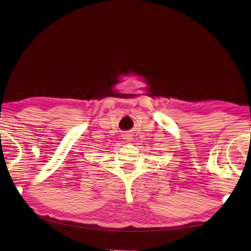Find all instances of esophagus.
<instances>
[{"instance_id": "1", "label": "esophagus", "mask_w": 251, "mask_h": 251, "mask_svg": "<svg viewBox=\"0 0 251 251\" xmlns=\"http://www.w3.org/2000/svg\"><path fill=\"white\" fill-rule=\"evenodd\" d=\"M123 137H124V139L126 140V141H130L131 139H132V138H131V136H129L128 134H125L124 136H123Z\"/></svg>"}]
</instances>
